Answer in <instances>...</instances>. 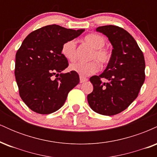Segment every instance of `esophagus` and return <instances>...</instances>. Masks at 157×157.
<instances>
[{"label": "esophagus", "instance_id": "esophagus-1", "mask_svg": "<svg viewBox=\"0 0 157 157\" xmlns=\"http://www.w3.org/2000/svg\"><path fill=\"white\" fill-rule=\"evenodd\" d=\"M88 80L87 78H85V77H80V83H82V82H86V81Z\"/></svg>", "mask_w": 157, "mask_h": 157}]
</instances>
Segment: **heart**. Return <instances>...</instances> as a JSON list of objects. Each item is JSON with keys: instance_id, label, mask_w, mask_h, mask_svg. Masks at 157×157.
<instances>
[{"instance_id": "heart-1", "label": "heart", "mask_w": 157, "mask_h": 157, "mask_svg": "<svg viewBox=\"0 0 157 157\" xmlns=\"http://www.w3.org/2000/svg\"><path fill=\"white\" fill-rule=\"evenodd\" d=\"M85 42L93 48V52L90 55L89 62H75L69 66V69L78 74L80 76L86 77L97 72L100 68L97 60L100 64L105 65L109 62L111 54L106 48L105 39L98 34H90L84 39ZM77 42L75 40H69L63 45L61 52L66 59L69 61H74L76 59Z\"/></svg>"}]
</instances>
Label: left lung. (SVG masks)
Instances as JSON below:
<instances>
[{"instance_id": "1", "label": "left lung", "mask_w": 157, "mask_h": 157, "mask_svg": "<svg viewBox=\"0 0 157 157\" xmlns=\"http://www.w3.org/2000/svg\"><path fill=\"white\" fill-rule=\"evenodd\" d=\"M113 46L111 58L101 75L90 78L94 89L87 96L90 107L100 114L112 116L125 110L136 98L145 81V58L134 37L122 28L99 26ZM101 78L107 80L102 83Z\"/></svg>"}]
</instances>
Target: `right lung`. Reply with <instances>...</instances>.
I'll use <instances>...</instances> for the list:
<instances>
[{
	"label": "right lung",
	"mask_w": 157,
	"mask_h": 157,
	"mask_svg": "<svg viewBox=\"0 0 157 157\" xmlns=\"http://www.w3.org/2000/svg\"><path fill=\"white\" fill-rule=\"evenodd\" d=\"M84 31L48 25L31 32L23 41L15 55V75L20 96L33 111L48 114L57 111L80 82L77 73L62 72L68 63L61 49L66 41Z\"/></svg>",
	"instance_id": "obj_1"
}]
</instances>
